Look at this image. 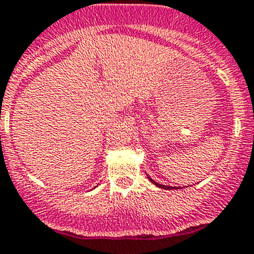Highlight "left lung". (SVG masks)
<instances>
[{"label":"left lung","mask_w":254,"mask_h":254,"mask_svg":"<svg viewBox=\"0 0 254 254\" xmlns=\"http://www.w3.org/2000/svg\"><path fill=\"white\" fill-rule=\"evenodd\" d=\"M148 180L151 181L152 183H154V185H156L157 187L163 188V190H176V188H177V187H171V186H165V185H161V183H157V182H154V181L152 180V178H149V177H148ZM180 188H181V187H180ZM180 188H178V190H180Z\"/></svg>","instance_id":"left-lung-1"}]
</instances>
